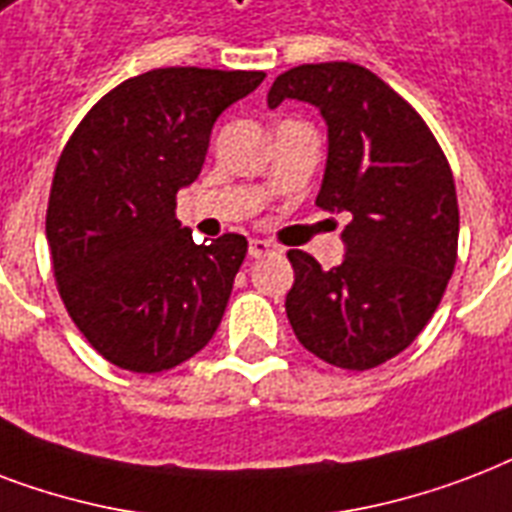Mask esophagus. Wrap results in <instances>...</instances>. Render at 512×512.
<instances>
[{
  "label": "esophagus",
  "mask_w": 512,
  "mask_h": 512,
  "mask_svg": "<svg viewBox=\"0 0 512 512\" xmlns=\"http://www.w3.org/2000/svg\"><path fill=\"white\" fill-rule=\"evenodd\" d=\"M277 245H272L269 240H251V245H248V253H251L253 259H259V256H267V253H275Z\"/></svg>",
  "instance_id": "esophagus-1"
}]
</instances>
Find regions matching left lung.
Listing matches in <instances>:
<instances>
[{
    "instance_id": "obj_1",
    "label": "left lung",
    "mask_w": 512,
    "mask_h": 512,
    "mask_svg": "<svg viewBox=\"0 0 512 512\" xmlns=\"http://www.w3.org/2000/svg\"><path fill=\"white\" fill-rule=\"evenodd\" d=\"M304 101L328 128L318 205L347 211L344 259L323 269L288 251L291 328L331 366L395 358L433 318L457 264V189L441 146L411 106L358 63H304L272 82L269 109Z\"/></svg>"
}]
</instances>
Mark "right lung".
<instances>
[{
  "label": "right lung",
  "instance_id": "obj_1",
  "mask_svg": "<svg viewBox=\"0 0 512 512\" xmlns=\"http://www.w3.org/2000/svg\"><path fill=\"white\" fill-rule=\"evenodd\" d=\"M264 71L176 66L125 79L79 122L55 168L47 245L71 320L109 363L157 374L211 342L243 235L197 245L176 194L200 176L213 122Z\"/></svg>",
  "mask_w": 512,
  "mask_h": 512
}]
</instances>
